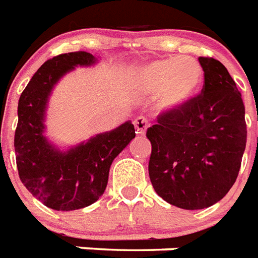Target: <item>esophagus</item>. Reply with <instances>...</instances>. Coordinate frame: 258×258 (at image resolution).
<instances>
[{
  "mask_svg": "<svg viewBox=\"0 0 258 258\" xmlns=\"http://www.w3.org/2000/svg\"><path fill=\"white\" fill-rule=\"evenodd\" d=\"M133 123H135V127H136V133L139 136H144L146 133V131H148V127H149V121L145 118V117H137V118L133 121Z\"/></svg>",
  "mask_w": 258,
  "mask_h": 258,
  "instance_id": "34e87169",
  "label": "esophagus"
}]
</instances>
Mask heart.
Returning <instances> with one entry per match:
<instances>
[{
  "mask_svg": "<svg viewBox=\"0 0 258 258\" xmlns=\"http://www.w3.org/2000/svg\"><path fill=\"white\" fill-rule=\"evenodd\" d=\"M132 86L139 93L153 96L161 113H176L197 94L203 82V68L187 55L156 58L136 67Z\"/></svg>",
  "mask_w": 258,
  "mask_h": 258,
  "instance_id": "1",
  "label": "heart"
}]
</instances>
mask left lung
Segmentation results:
<instances>
[{
  "label": "left lung",
  "instance_id": "8db88e82",
  "mask_svg": "<svg viewBox=\"0 0 258 258\" xmlns=\"http://www.w3.org/2000/svg\"><path fill=\"white\" fill-rule=\"evenodd\" d=\"M205 85L176 113L148 129L149 177L160 197L187 211L225 197L236 182L246 146L245 106L236 82L220 61L200 57Z\"/></svg>",
  "mask_w": 258,
  "mask_h": 258
}]
</instances>
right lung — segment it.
Returning a JSON list of instances; mask_svg holds the SVG:
<instances>
[{"label": "right lung", "mask_w": 258, "mask_h": 258, "mask_svg": "<svg viewBox=\"0 0 258 258\" xmlns=\"http://www.w3.org/2000/svg\"><path fill=\"white\" fill-rule=\"evenodd\" d=\"M98 59L88 51L47 59L18 101L14 135L18 174L26 189L54 211H77L96 203L106 189L113 160L136 137L132 121L68 148L46 136L47 108L55 85L76 68L93 67Z\"/></svg>", "instance_id": "right-lung-1"}]
</instances>
